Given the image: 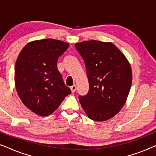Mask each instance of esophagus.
<instances>
[{
	"mask_svg": "<svg viewBox=\"0 0 156 156\" xmlns=\"http://www.w3.org/2000/svg\"><path fill=\"white\" fill-rule=\"evenodd\" d=\"M70 89H71L72 92L74 93V91H76V85H73V86H72L71 87H70Z\"/></svg>",
	"mask_w": 156,
	"mask_h": 156,
	"instance_id": "1",
	"label": "esophagus"
}]
</instances>
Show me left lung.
I'll return each mask as SVG.
<instances>
[{
  "instance_id": "8db88e82",
  "label": "left lung",
  "mask_w": 156,
  "mask_h": 156,
  "mask_svg": "<svg viewBox=\"0 0 156 156\" xmlns=\"http://www.w3.org/2000/svg\"><path fill=\"white\" fill-rule=\"evenodd\" d=\"M75 48L86 65L89 91L79 99L87 116L93 121L112 119L123 108L132 84L129 62L112 42L89 40Z\"/></svg>"
}]
</instances>
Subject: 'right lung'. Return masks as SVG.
<instances>
[{
	"instance_id": "1",
	"label": "right lung",
	"mask_w": 156,
	"mask_h": 156,
	"mask_svg": "<svg viewBox=\"0 0 156 156\" xmlns=\"http://www.w3.org/2000/svg\"><path fill=\"white\" fill-rule=\"evenodd\" d=\"M69 44L59 40L30 42L20 51L15 66V85L23 104L37 115L55 112L71 90L57 67Z\"/></svg>"
}]
</instances>
